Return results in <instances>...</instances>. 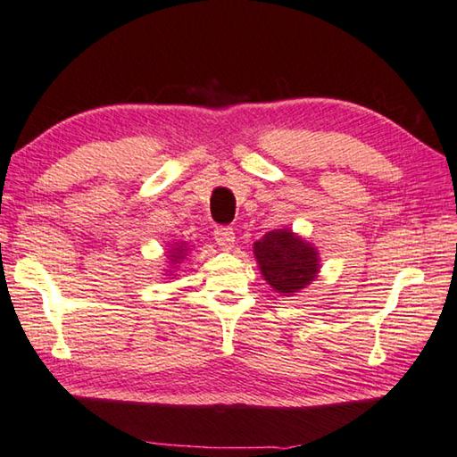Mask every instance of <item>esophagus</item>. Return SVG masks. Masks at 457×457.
Here are the masks:
<instances>
[{"label":"esophagus","mask_w":457,"mask_h":457,"mask_svg":"<svg viewBox=\"0 0 457 457\" xmlns=\"http://www.w3.org/2000/svg\"><path fill=\"white\" fill-rule=\"evenodd\" d=\"M214 241L222 251H230L235 246V230L230 227H219L214 230Z\"/></svg>","instance_id":"1"}]
</instances>
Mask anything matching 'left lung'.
<instances>
[{
	"label": "left lung",
	"mask_w": 457,
	"mask_h": 457,
	"mask_svg": "<svg viewBox=\"0 0 457 457\" xmlns=\"http://www.w3.org/2000/svg\"><path fill=\"white\" fill-rule=\"evenodd\" d=\"M253 253L265 281L285 297L307 289L321 269L317 246L291 228L269 230L253 245Z\"/></svg>",
	"instance_id": "8db88e82"
}]
</instances>
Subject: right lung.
I'll list each match as a JSON object with an SVG mask.
<instances>
[{"label": "right lung", "instance_id": "obj_1", "mask_svg": "<svg viewBox=\"0 0 457 457\" xmlns=\"http://www.w3.org/2000/svg\"><path fill=\"white\" fill-rule=\"evenodd\" d=\"M190 253V246H188V243H174V245H170L166 249V262H168V269H166V275H174V270H176V265H180V262L187 259V254Z\"/></svg>", "mask_w": 457, "mask_h": 457}]
</instances>
